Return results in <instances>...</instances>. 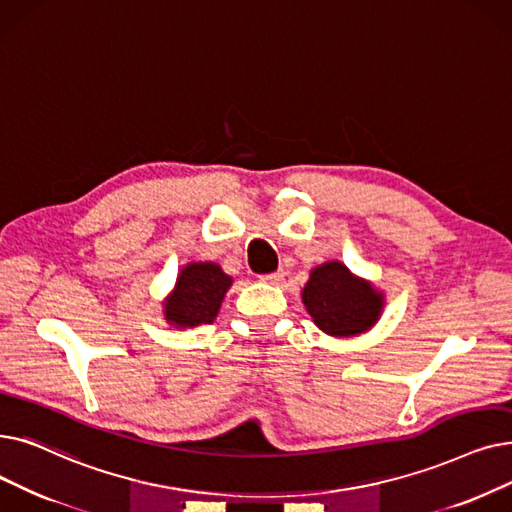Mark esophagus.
<instances>
[{
	"mask_svg": "<svg viewBox=\"0 0 512 512\" xmlns=\"http://www.w3.org/2000/svg\"><path fill=\"white\" fill-rule=\"evenodd\" d=\"M286 272L284 270H278V272H272V274H265L261 276V282H268V284H280L284 280Z\"/></svg>",
	"mask_w": 512,
	"mask_h": 512,
	"instance_id": "1",
	"label": "esophagus"
}]
</instances>
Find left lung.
Here are the masks:
<instances>
[{"label":"left lung","mask_w":512,"mask_h":512,"mask_svg":"<svg viewBox=\"0 0 512 512\" xmlns=\"http://www.w3.org/2000/svg\"><path fill=\"white\" fill-rule=\"evenodd\" d=\"M301 295L311 320L330 337H355L370 330L385 305L383 293L353 276L341 261H326L311 270Z\"/></svg>","instance_id":"8db88e82"}]
</instances>
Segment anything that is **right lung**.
I'll return each instance as SVG.
<instances>
[{"instance_id":"obj_1","label":"right lung","mask_w":512,"mask_h":512,"mask_svg":"<svg viewBox=\"0 0 512 512\" xmlns=\"http://www.w3.org/2000/svg\"><path fill=\"white\" fill-rule=\"evenodd\" d=\"M230 286L232 278L217 263H188L177 276L173 293L163 303L165 320L182 328L211 324Z\"/></svg>"}]
</instances>
